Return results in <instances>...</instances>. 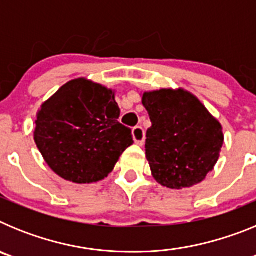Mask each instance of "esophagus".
<instances>
[{
  "instance_id": "34e87169",
  "label": "esophagus",
  "mask_w": 256,
  "mask_h": 256,
  "mask_svg": "<svg viewBox=\"0 0 256 256\" xmlns=\"http://www.w3.org/2000/svg\"><path fill=\"white\" fill-rule=\"evenodd\" d=\"M133 133V140H134V142L137 144H140V146H142L144 142V130L142 126H134L132 130Z\"/></svg>"
}]
</instances>
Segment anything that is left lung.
I'll use <instances>...</instances> for the list:
<instances>
[{"instance_id": "8db88e82", "label": "left lung", "mask_w": 256, "mask_h": 256, "mask_svg": "<svg viewBox=\"0 0 256 256\" xmlns=\"http://www.w3.org/2000/svg\"><path fill=\"white\" fill-rule=\"evenodd\" d=\"M152 123L146 133V159L158 183L172 190L202 182L219 159L223 128L191 92L162 88L144 92Z\"/></svg>"}]
</instances>
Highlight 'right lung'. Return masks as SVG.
Segmentation results:
<instances>
[{
  "instance_id": "right-lung-1",
  "label": "right lung",
  "mask_w": 256,
  "mask_h": 256,
  "mask_svg": "<svg viewBox=\"0 0 256 256\" xmlns=\"http://www.w3.org/2000/svg\"><path fill=\"white\" fill-rule=\"evenodd\" d=\"M115 92L87 78L69 80L37 112L34 142L52 172L73 183H94L112 173L133 144L118 122Z\"/></svg>"
}]
</instances>
